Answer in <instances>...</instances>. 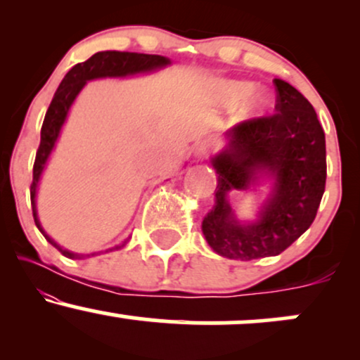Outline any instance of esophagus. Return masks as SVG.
Here are the masks:
<instances>
[{"label":"esophagus","mask_w":360,"mask_h":360,"mask_svg":"<svg viewBox=\"0 0 360 360\" xmlns=\"http://www.w3.org/2000/svg\"><path fill=\"white\" fill-rule=\"evenodd\" d=\"M210 150H212L210 143H206V142L198 143L196 148H194V157H196V159H200V160H203L205 157H208Z\"/></svg>","instance_id":"34e87169"}]
</instances>
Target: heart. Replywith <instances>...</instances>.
Masks as SVG:
<instances>
[{
  "label": "heart",
  "mask_w": 360,
  "mask_h": 360,
  "mask_svg": "<svg viewBox=\"0 0 360 360\" xmlns=\"http://www.w3.org/2000/svg\"><path fill=\"white\" fill-rule=\"evenodd\" d=\"M255 86L249 81H226L220 84L221 100L226 105H240L247 100L245 108L252 115H262L272 106V100L264 91H255Z\"/></svg>",
  "instance_id": "1"
}]
</instances>
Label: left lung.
Returning a JSON list of instances; mask_svg holds the SVG:
<instances>
[{
    "label": "left lung",
    "mask_w": 360,
    "mask_h": 360,
    "mask_svg": "<svg viewBox=\"0 0 360 360\" xmlns=\"http://www.w3.org/2000/svg\"><path fill=\"white\" fill-rule=\"evenodd\" d=\"M272 117L242 122L225 131V147L212 157L217 171L213 208L201 230L218 255L254 260L279 255L315 220L325 193V131L298 89L274 79ZM270 183L258 218L240 222L228 200L232 191H255Z\"/></svg>",
    "instance_id": "8db88e82"
}]
</instances>
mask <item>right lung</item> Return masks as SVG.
<instances>
[{"instance_id": "add662e5", "label": "right lung", "mask_w": 360, "mask_h": 360, "mask_svg": "<svg viewBox=\"0 0 360 360\" xmlns=\"http://www.w3.org/2000/svg\"><path fill=\"white\" fill-rule=\"evenodd\" d=\"M171 64V59L164 56H152V53H137V52H118V51H103L96 52L91 56L88 60L79 62L64 76L60 81L59 88H57L56 94H53L51 106H49L47 113H45L42 130H40V146L35 155L34 164V181L30 186V200H32V212H34V220L37 229L42 232V235L47 238L49 243H52L62 255L69 259H86L94 257V255L106 254V252L120 250L127 245L130 237L125 238L118 245L110 247L106 250L100 252H91V254H76L64 247H60L53 238L47 235V232L42 229L39 220V213H37V189H39L40 177L47 160L51 157L53 147H56L57 140H59L60 130L64 127L65 120H68L69 110H71L72 103L76 101L77 94L81 93L86 82L93 79H103V77H128V76H137V74H148L155 72L159 69L166 68Z\"/></svg>"}]
</instances>
